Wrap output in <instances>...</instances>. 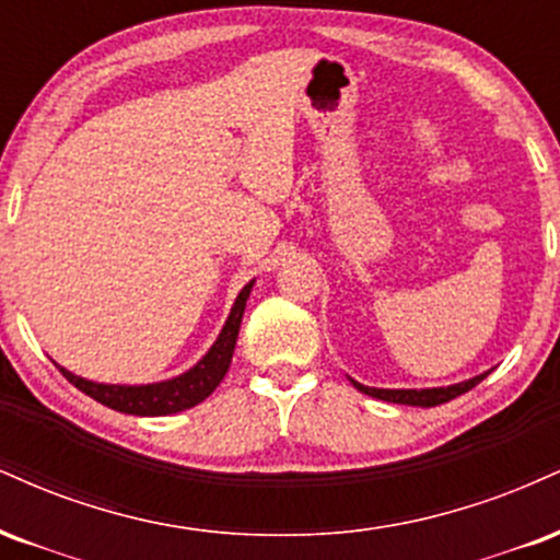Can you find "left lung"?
<instances>
[{"label":"left lung","mask_w":560,"mask_h":560,"mask_svg":"<svg viewBox=\"0 0 560 560\" xmlns=\"http://www.w3.org/2000/svg\"><path fill=\"white\" fill-rule=\"evenodd\" d=\"M490 372L485 374H477V377L471 380H464V383H456V385H448V387H422V390H387V387H366L357 383V380H351L353 387L361 393H366V396L372 398H380V400H387V404H404V406H422V409H430V406H440V404H448L456 396H462V393L471 390V387L482 383L485 377H488Z\"/></svg>","instance_id":"obj_1"}]
</instances>
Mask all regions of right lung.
Instances as JSON below:
<instances>
[{"instance_id": "1", "label": "right lung", "mask_w": 560, "mask_h": 560, "mask_svg": "<svg viewBox=\"0 0 560 560\" xmlns=\"http://www.w3.org/2000/svg\"><path fill=\"white\" fill-rule=\"evenodd\" d=\"M254 280L248 285H243V291L235 299L233 308H230V317L222 327V332L217 335L214 346L203 353L201 361H196L188 372L177 374L173 380H164V383H151V385H104V383H91V380L78 377L59 366V372L65 374V380L83 390L85 396L98 400L102 406L109 409L133 413V417H167V413L186 411L190 406L201 404L203 398H209L214 393V387L222 383L230 370V361H233L235 340H238L243 308H246L248 293H252Z\"/></svg>"}]
</instances>
